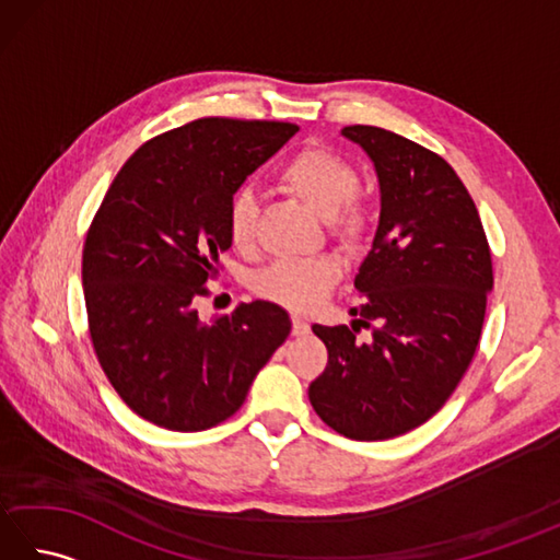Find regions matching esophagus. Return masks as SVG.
I'll list each match as a JSON object with an SVG mask.
<instances>
[{
	"label": "esophagus",
	"mask_w": 560,
	"mask_h": 560,
	"mask_svg": "<svg viewBox=\"0 0 560 560\" xmlns=\"http://www.w3.org/2000/svg\"><path fill=\"white\" fill-rule=\"evenodd\" d=\"M291 323H293V327H291L293 337H305V335H311V325H307L301 315H293V317H291Z\"/></svg>",
	"instance_id": "obj_1"
}]
</instances>
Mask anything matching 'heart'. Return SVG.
Listing matches in <instances>:
<instances>
[{"label":"heart","mask_w":560,"mask_h":560,"mask_svg":"<svg viewBox=\"0 0 560 560\" xmlns=\"http://www.w3.org/2000/svg\"><path fill=\"white\" fill-rule=\"evenodd\" d=\"M277 185L301 199L319 217L341 245L359 247L371 231V211L355 192L353 165L327 147H303L277 171ZM257 197L249 189H235L225 207V231L237 249L253 247L257 235ZM339 265L331 257L279 259L261 269L253 289L259 299L289 311H307L335 287Z\"/></svg>","instance_id":"heart-1"}]
</instances>
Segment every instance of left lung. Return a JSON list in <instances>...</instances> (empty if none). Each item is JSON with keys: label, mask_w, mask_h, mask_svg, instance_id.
Segmentation results:
<instances>
[{"label": "left lung", "mask_w": 560, "mask_h": 560, "mask_svg": "<svg viewBox=\"0 0 560 560\" xmlns=\"http://www.w3.org/2000/svg\"><path fill=\"white\" fill-rule=\"evenodd\" d=\"M375 163L380 223L355 273L351 327L313 325L327 368L307 397L351 440L409 433L443 409L477 353L491 247L467 187L438 153L389 129L343 127ZM361 326L372 329L368 342Z\"/></svg>", "instance_id": "1"}]
</instances>
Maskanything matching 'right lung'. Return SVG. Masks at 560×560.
I'll return each mask as SVG.
<instances>
[{
    "instance_id": "right-lung-1",
    "label": "right lung",
    "mask_w": 560,
    "mask_h": 560,
    "mask_svg": "<svg viewBox=\"0 0 560 560\" xmlns=\"http://www.w3.org/2000/svg\"><path fill=\"white\" fill-rule=\"evenodd\" d=\"M295 132L271 120L187 122L141 144L105 192L83 243V299L103 373L141 419L180 433L225 421L287 341L279 305L241 303L201 323L195 303L231 247V195Z\"/></svg>"
}]
</instances>
